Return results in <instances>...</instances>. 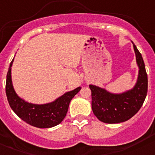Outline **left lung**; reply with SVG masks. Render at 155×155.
Returning <instances> with one entry per match:
<instances>
[{"label": "left lung", "instance_id": "left-lung-1", "mask_svg": "<svg viewBox=\"0 0 155 155\" xmlns=\"http://www.w3.org/2000/svg\"><path fill=\"white\" fill-rule=\"evenodd\" d=\"M132 43L139 68L137 80L133 88L116 94L103 87L89 84L93 113L105 124H119L130 120L141 108L147 96V75L144 62L137 46Z\"/></svg>", "mask_w": 155, "mask_h": 155}]
</instances>
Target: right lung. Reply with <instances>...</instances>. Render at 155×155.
<instances>
[{
  "mask_svg": "<svg viewBox=\"0 0 155 155\" xmlns=\"http://www.w3.org/2000/svg\"><path fill=\"white\" fill-rule=\"evenodd\" d=\"M13 61L14 59L8 68L6 78V95L12 110L23 121L38 128H50L61 124L67 115L71 99L81 87H78L64 93L49 103L41 105L30 103L20 98L14 89L12 80Z\"/></svg>",
  "mask_w": 155,
  "mask_h": 155,
  "instance_id": "obj_1",
  "label": "right lung"
}]
</instances>
